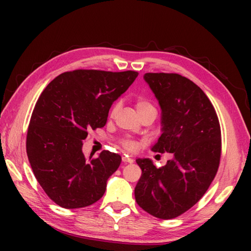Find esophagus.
Returning a JSON list of instances; mask_svg holds the SVG:
<instances>
[{
  "label": "esophagus",
  "mask_w": 251,
  "mask_h": 251,
  "mask_svg": "<svg viewBox=\"0 0 251 251\" xmlns=\"http://www.w3.org/2000/svg\"><path fill=\"white\" fill-rule=\"evenodd\" d=\"M123 161H124V163L125 164H127V163H128V164H131V163H133V161H134V159L133 158H130V157H123Z\"/></svg>",
  "instance_id": "obj_1"
}]
</instances>
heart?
<instances>
[{"label": "heart", "instance_id": "heart-1", "mask_svg": "<svg viewBox=\"0 0 251 251\" xmlns=\"http://www.w3.org/2000/svg\"><path fill=\"white\" fill-rule=\"evenodd\" d=\"M136 107H137V110H138V113H139V112H142V110H144V109H147V108L152 107V105L150 103V101H147L146 100L139 99L137 100V103H136ZM117 109H118V105L114 106L113 109H112V114H115L117 112ZM124 146L126 148H128V150H134V148H135L134 143H131V142H125L124 143Z\"/></svg>", "mask_w": 251, "mask_h": 251}]
</instances>
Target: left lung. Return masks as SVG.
<instances>
[{
	"instance_id": "obj_1",
	"label": "left lung",
	"mask_w": 251,
	"mask_h": 251,
	"mask_svg": "<svg viewBox=\"0 0 251 251\" xmlns=\"http://www.w3.org/2000/svg\"><path fill=\"white\" fill-rule=\"evenodd\" d=\"M161 109V135L151 147L173 158L157 168L137 158L142 176L135 187L139 207L159 219L176 218L198 202L217 174L222 133L211 101L192 80L174 73H146Z\"/></svg>"
}]
</instances>
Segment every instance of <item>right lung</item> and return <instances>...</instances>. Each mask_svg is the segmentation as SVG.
Masks as SVG:
<instances>
[{"label":"right lung","mask_w":251,"mask_h":251,"mask_svg":"<svg viewBox=\"0 0 251 251\" xmlns=\"http://www.w3.org/2000/svg\"><path fill=\"white\" fill-rule=\"evenodd\" d=\"M138 73L76 70L65 72L42 92L29 121L26 152L46 195L66 209L90 206L103 197L122 157L103 151L86 158L87 131L104 127L110 106Z\"/></svg>","instance_id":"obj_1"}]
</instances>
